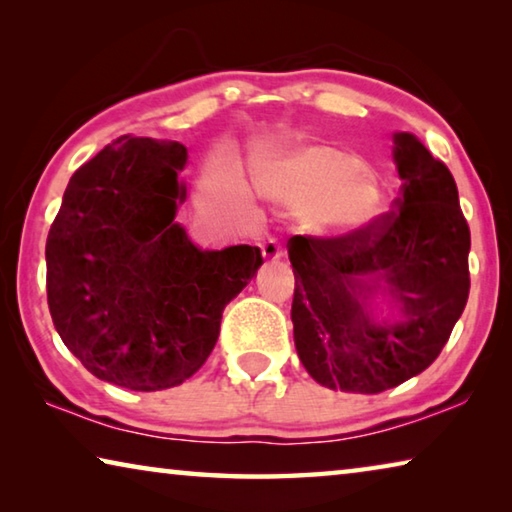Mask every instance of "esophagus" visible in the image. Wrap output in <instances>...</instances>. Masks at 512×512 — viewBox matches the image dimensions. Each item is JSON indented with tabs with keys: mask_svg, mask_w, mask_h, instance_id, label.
<instances>
[{
	"mask_svg": "<svg viewBox=\"0 0 512 512\" xmlns=\"http://www.w3.org/2000/svg\"><path fill=\"white\" fill-rule=\"evenodd\" d=\"M262 255H264V259H280V257H282L280 241L273 239V237L264 239V241H262Z\"/></svg>",
	"mask_w": 512,
	"mask_h": 512,
	"instance_id": "obj_1",
	"label": "esophagus"
}]
</instances>
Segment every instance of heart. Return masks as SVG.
<instances>
[{
  "instance_id": "obj_1",
  "label": "heart",
  "mask_w": 512,
  "mask_h": 512,
  "mask_svg": "<svg viewBox=\"0 0 512 512\" xmlns=\"http://www.w3.org/2000/svg\"><path fill=\"white\" fill-rule=\"evenodd\" d=\"M266 192L311 201L316 228L345 235L368 225L381 207V189L366 164L329 144H311L273 164L259 178Z\"/></svg>"
}]
</instances>
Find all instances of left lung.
<instances>
[{
  "mask_svg": "<svg viewBox=\"0 0 512 512\" xmlns=\"http://www.w3.org/2000/svg\"><path fill=\"white\" fill-rule=\"evenodd\" d=\"M402 178L393 210L336 237L296 235L289 259L293 339L302 366L332 391L375 395L427 370L470 296V225L452 171L411 133H395ZM379 274L405 320L375 326L365 300Z\"/></svg>",
  "mask_w": 512,
  "mask_h": 512,
  "instance_id": "obj_1",
  "label": "left lung"
}]
</instances>
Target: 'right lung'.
I'll return each instance as SVG.
<instances>
[{"label": "right lung", "instance_id": "right-lung-1", "mask_svg": "<svg viewBox=\"0 0 512 512\" xmlns=\"http://www.w3.org/2000/svg\"><path fill=\"white\" fill-rule=\"evenodd\" d=\"M183 144L124 135L74 171L47 237V302L69 352L131 391L180 386L221 314L264 264L257 246L201 250L176 223Z\"/></svg>", "mask_w": 512, "mask_h": 512}]
</instances>
